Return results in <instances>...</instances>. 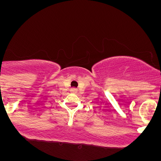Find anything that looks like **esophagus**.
<instances>
[{
    "label": "esophagus",
    "mask_w": 161,
    "mask_h": 161,
    "mask_svg": "<svg viewBox=\"0 0 161 161\" xmlns=\"http://www.w3.org/2000/svg\"><path fill=\"white\" fill-rule=\"evenodd\" d=\"M70 92H72V93L75 94V93H77V88H72V89H71Z\"/></svg>",
    "instance_id": "1"
}]
</instances>
